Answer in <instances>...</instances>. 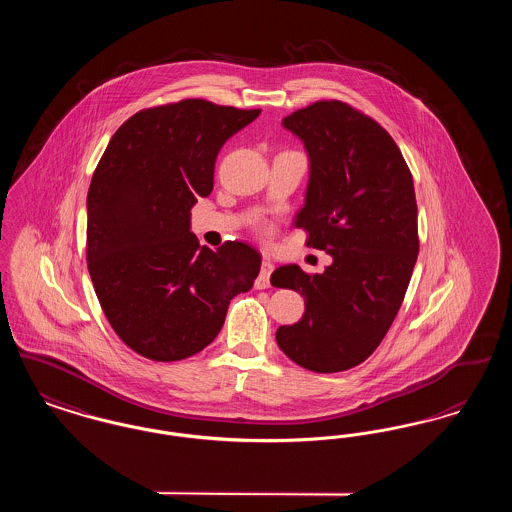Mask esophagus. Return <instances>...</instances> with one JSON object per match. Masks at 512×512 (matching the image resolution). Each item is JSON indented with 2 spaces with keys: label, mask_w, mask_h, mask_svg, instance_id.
<instances>
[{
  "label": "esophagus",
  "mask_w": 512,
  "mask_h": 512,
  "mask_svg": "<svg viewBox=\"0 0 512 512\" xmlns=\"http://www.w3.org/2000/svg\"><path fill=\"white\" fill-rule=\"evenodd\" d=\"M272 270H274V265H272L268 259H263L261 274H259V278L255 280V288H257V290H265V288L270 286V274H272Z\"/></svg>",
  "instance_id": "esophagus-1"
}]
</instances>
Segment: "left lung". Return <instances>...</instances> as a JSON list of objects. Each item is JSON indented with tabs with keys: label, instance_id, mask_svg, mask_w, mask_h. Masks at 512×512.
<instances>
[{
	"label": "left lung",
	"instance_id": "left-lung-1",
	"mask_svg": "<svg viewBox=\"0 0 512 512\" xmlns=\"http://www.w3.org/2000/svg\"><path fill=\"white\" fill-rule=\"evenodd\" d=\"M305 144L311 178L295 226L332 255L322 274L276 268L270 284L305 299V315L276 330L280 349L307 370L361 365L390 330L418 257L413 174L390 134L338 99L286 117Z\"/></svg>",
	"mask_w": 512,
	"mask_h": 512
}]
</instances>
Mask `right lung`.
I'll return each instance as SVG.
<instances>
[{
	"mask_svg": "<svg viewBox=\"0 0 512 512\" xmlns=\"http://www.w3.org/2000/svg\"><path fill=\"white\" fill-rule=\"evenodd\" d=\"M207 99L142 109L113 134L88 190L86 261L99 305L138 355L171 363L199 353L249 292L261 255L217 251L190 232L197 197L213 192L224 142L259 117Z\"/></svg>",
	"mask_w": 512,
	"mask_h": 512,
	"instance_id": "1",
	"label": "right lung"
}]
</instances>
